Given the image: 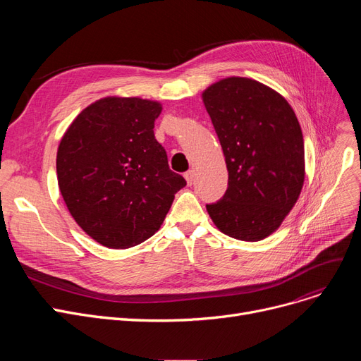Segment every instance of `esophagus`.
Returning a JSON list of instances; mask_svg holds the SVG:
<instances>
[{
	"instance_id": "1",
	"label": "esophagus",
	"mask_w": 361,
	"mask_h": 361,
	"mask_svg": "<svg viewBox=\"0 0 361 361\" xmlns=\"http://www.w3.org/2000/svg\"><path fill=\"white\" fill-rule=\"evenodd\" d=\"M184 178H185V181H187L188 185H192V184L195 183V171H193V169L187 171V173L184 174Z\"/></svg>"
}]
</instances>
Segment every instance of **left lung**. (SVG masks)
<instances>
[{"instance_id":"obj_1","label":"left lung","mask_w":361,"mask_h":361,"mask_svg":"<svg viewBox=\"0 0 361 361\" xmlns=\"http://www.w3.org/2000/svg\"><path fill=\"white\" fill-rule=\"evenodd\" d=\"M202 98L228 169V188L206 204L207 214L221 233L260 241L279 228L301 193L300 123L282 94L253 79H222Z\"/></svg>"}]
</instances>
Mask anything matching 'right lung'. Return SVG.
Here are the masks:
<instances>
[{
	"instance_id": "1",
	"label": "right lung",
	"mask_w": 361,
	"mask_h": 361,
	"mask_svg": "<svg viewBox=\"0 0 361 361\" xmlns=\"http://www.w3.org/2000/svg\"><path fill=\"white\" fill-rule=\"evenodd\" d=\"M157 101L108 97L70 124L56 152V177L74 221L109 249L154 235L185 180L171 171L154 135Z\"/></svg>"
}]
</instances>
